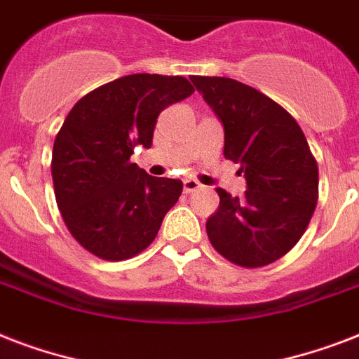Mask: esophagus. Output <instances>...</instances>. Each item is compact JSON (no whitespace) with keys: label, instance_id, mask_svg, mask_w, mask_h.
I'll use <instances>...</instances> for the list:
<instances>
[{"label":"esophagus","instance_id":"obj_1","mask_svg":"<svg viewBox=\"0 0 359 359\" xmlns=\"http://www.w3.org/2000/svg\"><path fill=\"white\" fill-rule=\"evenodd\" d=\"M199 188H201V184H199L197 180H194V179H186L184 180V191H186V194L197 191V190H199Z\"/></svg>","mask_w":359,"mask_h":359}]
</instances>
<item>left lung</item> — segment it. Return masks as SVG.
<instances>
[{
	"instance_id": "1",
	"label": "left lung",
	"mask_w": 359,
	"mask_h": 359,
	"mask_svg": "<svg viewBox=\"0 0 359 359\" xmlns=\"http://www.w3.org/2000/svg\"><path fill=\"white\" fill-rule=\"evenodd\" d=\"M225 130L224 156L240 163L248 190L207 219L214 250L242 268L272 264L306 233L318 199V165L300 124L276 100L231 78L191 76Z\"/></svg>"
}]
</instances>
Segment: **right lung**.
I'll list each match as a JSON object with an SVG mask.
<instances>
[{
  "mask_svg": "<svg viewBox=\"0 0 359 359\" xmlns=\"http://www.w3.org/2000/svg\"><path fill=\"white\" fill-rule=\"evenodd\" d=\"M194 93L182 76L130 74L87 93L55 135V201L76 242L104 261H126L156 238L182 182L147 175L130 156L152 145L160 111Z\"/></svg>",
  "mask_w": 359,
  "mask_h": 359,
  "instance_id": "obj_1",
  "label": "right lung"
}]
</instances>
